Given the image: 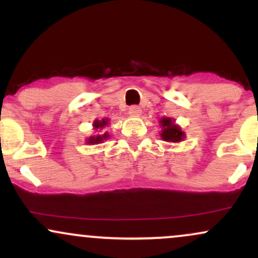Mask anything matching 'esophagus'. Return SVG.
Masks as SVG:
<instances>
[{"label":"esophagus","instance_id":"1","mask_svg":"<svg viewBox=\"0 0 258 258\" xmlns=\"http://www.w3.org/2000/svg\"><path fill=\"white\" fill-rule=\"evenodd\" d=\"M128 114L131 116H139L142 114V109L137 105H132L128 108Z\"/></svg>","mask_w":258,"mask_h":258}]
</instances>
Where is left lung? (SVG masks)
Wrapping results in <instances>:
<instances>
[{
  "mask_svg": "<svg viewBox=\"0 0 258 258\" xmlns=\"http://www.w3.org/2000/svg\"><path fill=\"white\" fill-rule=\"evenodd\" d=\"M161 123L162 131L160 133L161 138L166 142H172V143H178L185 137L184 132L180 130L178 125L174 123V120L171 117H164V119L160 120Z\"/></svg>",
  "mask_w": 258,
  "mask_h": 258,
  "instance_id": "1",
  "label": "left lung"
}]
</instances>
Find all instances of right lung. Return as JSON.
Masks as SVG:
<instances>
[{
	"label": "right lung",
	"mask_w": 258,
	"mask_h": 258,
	"mask_svg": "<svg viewBox=\"0 0 258 258\" xmlns=\"http://www.w3.org/2000/svg\"><path fill=\"white\" fill-rule=\"evenodd\" d=\"M108 122H109V120L108 119H103L102 121H99V120H96L93 122V127L96 130H102L103 127H105L106 125H108ZM109 137V135L108 133H104V135H97V136H92V137H90L87 139V143L88 144H99V143H102L103 141H104V139H106Z\"/></svg>",
	"instance_id": "1"
}]
</instances>
